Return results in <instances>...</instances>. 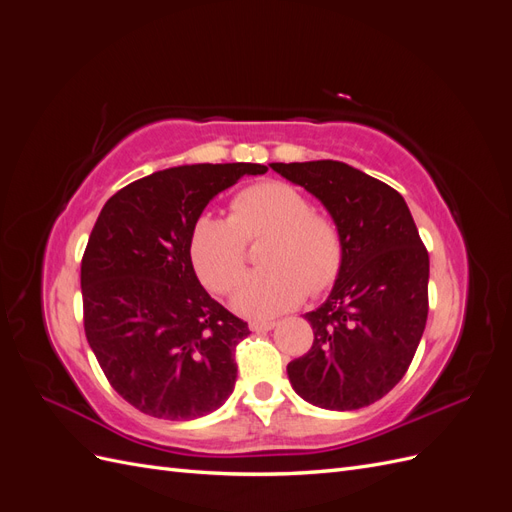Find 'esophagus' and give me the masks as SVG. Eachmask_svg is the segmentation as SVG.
<instances>
[{
    "instance_id": "esophagus-1",
    "label": "esophagus",
    "mask_w": 512,
    "mask_h": 512,
    "mask_svg": "<svg viewBox=\"0 0 512 512\" xmlns=\"http://www.w3.org/2000/svg\"><path fill=\"white\" fill-rule=\"evenodd\" d=\"M273 327H275V322H260V320L250 322V331H271Z\"/></svg>"
}]
</instances>
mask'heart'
Wrapping results in <instances>:
<instances>
[{
	"mask_svg": "<svg viewBox=\"0 0 512 512\" xmlns=\"http://www.w3.org/2000/svg\"><path fill=\"white\" fill-rule=\"evenodd\" d=\"M232 218L198 215L190 232V258L203 284L228 294L241 280L247 241L269 237L262 265L247 275L235 307L252 318H271L297 307L307 292L331 288L344 267V241L337 224L314 213V205L286 181H260L230 203Z\"/></svg>",
	"mask_w": 512,
	"mask_h": 512,
	"instance_id": "1",
	"label": "heart"
}]
</instances>
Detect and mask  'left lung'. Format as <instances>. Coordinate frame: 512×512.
Here are the masks:
<instances>
[{
	"label": "left lung",
	"instance_id": "left-lung-1",
	"mask_svg": "<svg viewBox=\"0 0 512 512\" xmlns=\"http://www.w3.org/2000/svg\"><path fill=\"white\" fill-rule=\"evenodd\" d=\"M327 207L342 232L344 267L305 318L307 354L288 363L292 389L327 410H359L406 376L429 312V254L404 196L344 162H273Z\"/></svg>",
	"mask_w": 512,
	"mask_h": 512
}]
</instances>
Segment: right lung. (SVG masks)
<instances>
[{
  "mask_svg": "<svg viewBox=\"0 0 512 512\" xmlns=\"http://www.w3.org/2000/svg\"><path fill=\"white\" fill-rule=\"evenodd\" d=\"M262 164L158 170L106 200L83 262L87 342L113 389L149 416L190 421L235 389V348L250 335L200 286L190 232L209 200Z\"/></svg>",
  "mask_w": 512,
  "mask_h": 512,
  "instance_id": "obj_1",
  "label": "right lung"
}]
</instances>
